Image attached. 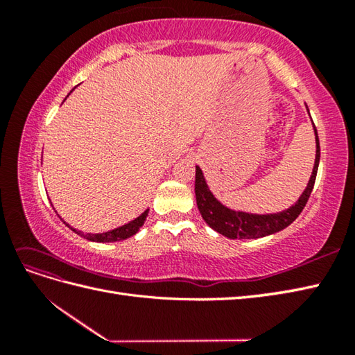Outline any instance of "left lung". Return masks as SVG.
Returning a JSON list of instances; mask_svg holds the SVG:
<instances>
[{
  "mask_svg": "<svg viewBox=\"0 0 355 355\" xmlns=\"http://www.w3.org/2000/svg\"><path fill=\"white\" fill-rule=\"evenodd\" d=\"M315 134V162L310 182H308L306 189L300 195L296 205H293L290 209L284 210V212L277 214H268V215H254V214H245V212H236L225 207L218 201L214 193L209 191V186L202 175V171L197 166L195 171V197H197V206L200 214L210 227L216 230L221 235L227 236L230 239H250V238H262L276 233L296 220V218L302 212L308 198H310L311 191L314 187L315 175H318L319 160H320V145H319V135L318 130L314 126Z\"/></svg>",
  "mask_w": 355,
  "mask_h": 355,
  "instance_id": "left-lung-1",
  "label": "left lung"
}]
</instances>
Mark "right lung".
Returning <instances> with one entry per match:
<instances>
[{
    "instance_id": "right-lung-1",
    "label": "right lung",
    "mask_w": 355,
    "mask_h": 355,
    "mask_svg": "<svg viewBox=\"0 0 355 355\" xmlns=\"http://www.w3.org/2000/svg\"><path fill=\"white\" fill-rule=\"evenodd\" d=\"M74 89V88H73ZM71 89V92H73ZM70 92V93H71ZM69 93V94H70ZM148 212H149V209H146L145 212H143L140 216H137L135 218V220H132V221H130L128 224H125V225H122V227H117V229H114V230H110V232H105V233H82V232H78L76 229H73V227H70L69 224V227L73 230V232H76L78 235H80L82 238H85V239H88V241H94V243H116V241H123V239H126V238H130V236H132V235H135V233H137L139 230H140V227L143 225V223H145V220H146V216H148Z\"/></svg>"
}]
</instances>
